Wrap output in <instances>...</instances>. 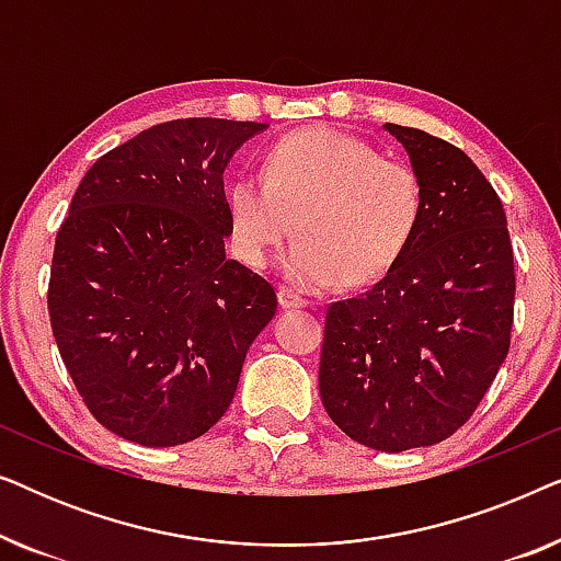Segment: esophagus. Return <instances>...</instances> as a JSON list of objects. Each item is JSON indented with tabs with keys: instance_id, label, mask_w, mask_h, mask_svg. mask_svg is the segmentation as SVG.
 Segmentation results:
<instances>
[{
	"instance_id": "1",
	"label": "esophagus",
	"mask_w": 561,
	"mask_h": 561,
	"mask_svg": "<svg viewBox=\"0 0 561 561\" xmlns=\"http://www.w3.org/2000/svg\"><path fill=\"white\" fill-rule=\"evenodd\" d=\"M278 304H280V309H304V306H309V301H306L304 296H298L288 288L278 290Z\"/></svg>"
}]
</instances>
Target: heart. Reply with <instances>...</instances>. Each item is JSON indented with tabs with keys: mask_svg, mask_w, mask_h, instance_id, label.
Segmentation results:
<instances>
[{
	"mask_svg": "<svg viewBox=\"0 0 561 561\" xmlns=\"http://www.w3.org/2000/svg\"><path fill=\"white\" fill-rule=\"evenodd\" d=\"M229 240L250 267H265L298 229L283 273L304 290L380 280L419 232L424 183L409 160L378 156L329 127L301 129L267 152L263 175L227 188Z\"/></svg>",
	"mask_w": 561,
	"mask_h": 561,
	"instance_id": "b5f03b06",
	"label": "heart"
}]
</instances>
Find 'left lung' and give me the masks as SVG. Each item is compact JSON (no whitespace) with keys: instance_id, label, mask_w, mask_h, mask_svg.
Wrapping results in <instances>:
<instances>
[{"instance_id":"left-lung-1","label":"left lung","mask_w":561,"mask_h":561,"mask_svg":"<svg viewBox=\"0 0 561 561\" xmlns=\"http://www.w3.org/2000/svg\"><path fill=\"white\" fill-rule=\"evenodd\" d=\"M424 183L403 257L363 296L327 309L319 393L350 439L432 447L472 416L511 347L513 248L495 188L462 150L382 125Z\"/></svg>"}]
</instances>
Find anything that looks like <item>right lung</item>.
I'll return each instance as SVG.
<instances>
[{
	"mask_svg": "<svg viewBox=\"0 0 561 561\" xmlns=\"http://www.w3.org/2000/svg\"><path fill=\"white\" fill-rule=\"evenodd\" d=\"M260 122L142 129L89 168L53 250L58 352L99 424L142 447L209 432L232 403L275 290L229 260L225 171Z\"/></svg>",
	"mask_w": 561,
	"mask_h": 561,
	"instance_id": "right-lung-1",
	"label": "right lung"
}]
</instances>
